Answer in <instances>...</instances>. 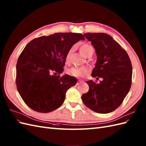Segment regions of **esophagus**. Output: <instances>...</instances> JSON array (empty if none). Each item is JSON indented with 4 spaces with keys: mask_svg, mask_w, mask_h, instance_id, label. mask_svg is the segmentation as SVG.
Returning <instances> with one entry per match:
<instances>
[{
    "mask_svg": "<svg viewBox=\"0 0 146 146\" xmlns=\"http://www.w3.org/2000/svg\"><path fill=\"white\" fill-rule=\"evenodd\" d=\"M79 85V83H77V85Z\"/></svg>",
    "mask_w": 146,
    "mask_h": 146,
    "instance_id": "34e87169",
    "label": "esophagus"
}]
</instances>
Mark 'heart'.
<instances>
[{"instance_id": "heart-1", "label": "heart", "mask_w": 146, "mask_h": 146, "mask_svg": "<svg viewBox=\"0 0 146 146\" xmlns=\"http://www.w3.org/2000/svg\"><path fill=\"white\" fill-rule=\"evenodd\" d=\"M92 48V46L91 45H90L89 44H83L80 48V52L82 55H84L88 52V51ZM73 51V48H70L69 51L68 53H67L66 55V60L67 62H68L69 61V59L70 57V55H71ZM86 72V69L85 68H71L70 70H68V73L72 76H76V77H81L83 76V74L85 73Z\"/></svg>"}]
</instances>
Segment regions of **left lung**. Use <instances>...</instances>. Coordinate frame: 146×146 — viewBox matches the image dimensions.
Wrapping results in <instances>:
<instances>
[{
  "instance_id": "1",
  "label": "left lung",
  "mask_w": 146,
  "mask_h": 146,
  "mask_svg": "<svg viewBox=\"0 0 146 146\" xmlns=\"http://www.w3.org/2000/svg\"><path fill=\"white\" fill-rule=\"evenodd\" d=\"M84 35L92 42L97 54L92 76L101 77L102 80L100 84L92 80L86 82L89 90L82 94V101L97 113H110L121 105L131 88L133 69L130 59L111 35L90 33Z\"/></svg>"
}]
</instances>
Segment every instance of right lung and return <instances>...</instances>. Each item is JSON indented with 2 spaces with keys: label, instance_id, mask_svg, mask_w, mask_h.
Returning a JSON list of instances; mask_svg holds the SVG:
<instances>
[{
  "label": "right lung",
  "instance_id": "right-lung-1",
  "mask_svg": "<svg viewBox=\"0 0 146 146\" xmlns=\"http://www.w3.org/2000/svg\"><path fill=\"white\" fill-rule=\"evenodd\" d=\"M80 40H85L82 34L59 33L34 38L25 46L17 61L16 84L31 109L48 113L63 103L67 90L77 82L69 75L59 74L63 72L68 51Z\"/></svg>",
  "mask_w": 146,
  "mask_h": 146
}]
</instances>
